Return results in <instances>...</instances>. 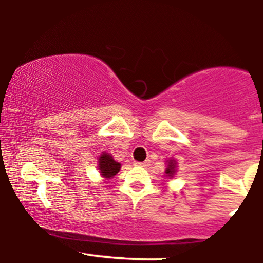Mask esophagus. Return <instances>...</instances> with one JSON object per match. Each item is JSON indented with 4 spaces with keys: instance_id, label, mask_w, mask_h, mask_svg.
Listing matches in <instances>:
<instances>
[{
    "instance_id": "obj_1",
    "label": "esophagus",
    "mask_w": 263,
    "mask_h": 263,
    "mask_svg": "<svg viewBox=\"0 0 263 263\" xmlns=\"http://www.w3.org/2000/svg\"><path fill=\"white\" fill-rule=\"evenodd\" d=\"M148 164H149L148 161H146V162H134V165H136V166H147Z\"/></svg>"
}]
</instances>
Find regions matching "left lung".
<instances>
[{"label": "left lung", "mask_w": 263, "mask_h": 263, "mask_svg": "<svg viewBox=\"0 0 263 263\" xmlns=\"http://www.w3.org/2000/svg\"><path fill=\"white\" fill-rule=\"evenodd\" d=\"M175 166H176L175 161H169L168 169L165 170V173L168 174V176H173L174 175V173H175Z\"/></svg>", "instance_id": "left-lung-1"}]
</instances>
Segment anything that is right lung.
Listing matches in <instances>:
<instances>
[{"mask_svg": "<svg viewBox=\"0 0 263 263\" xmlns=\"http://www.w3.org/2000/svg\"><path fill=\"white\" fill-rule=\"evenodd\" d=\"M119 169H121V164L116 162L112 158V156L108 153H102L99 158V170H100L102 176L106 177V179H111L119 172Z\"/></svg>", "mask_w": 263, "mask_h": 263, "instance_id": "right-lung-1", "label": "right lung"}]
</instances>
